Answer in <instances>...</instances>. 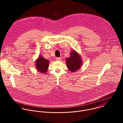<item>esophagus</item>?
I'll return each mask as SVG.
<instances>
[{
    "mask_svg": "<svg viewBox=\"0 0 123 123\" xmlns=\"http://www.w3.org/2000/svg\"><path fill=\"white\" fill-rule=\"evenodd\" d=\"M56 59L57 60V61H60L61 60V57H57L56 58Z\"/></svg>",
    "mask_w": 123,
    "mask_h": 123,
    "instance_id": "1",
    "label": "esophagus"
}]
</instances>
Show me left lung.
<instances>
[{
  "label": "left lung",
  "mask_w": 123,
  "mask_h": 123,
  "mask_svg": "<svg viewBox=\"0 0 123 123\" xmlns=\"http://www.w3.org/2000/svg\"><path fill=\"white\" fill-rule=\"evenodd\" d=\"M66 62L68 68L72 72L79 70L82 65L81 58L75 51H72L70 53V57L66 59Z\"/></svg>",
  "instance_id": "1"
}]
</instances>
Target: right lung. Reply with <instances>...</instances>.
Listing matches in <instances>:
<instances>
[{"label": "right lung", "mask_w": 123, "mask_h": 123, "mask_svg": "<svg viewBox=\"0 0 123 123\" xmlns=\"http://www.w3.org/2000/svg\"><path fill=\"white\" fill-rule=\"evenodd\" d=\"M49 61L43 58L42 56H39V58L36 62V67L39 72L45 73L49 67Z\"/></svg>", "instance_id": "add662e5"}]
</instances>
